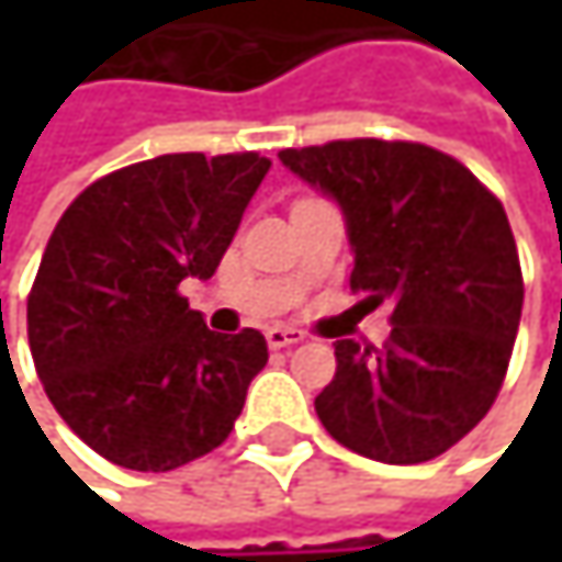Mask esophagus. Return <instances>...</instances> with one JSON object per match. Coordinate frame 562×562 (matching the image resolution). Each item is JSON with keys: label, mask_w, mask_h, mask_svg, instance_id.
<instances>
[{"label": "esophagus", "mask_w": 562, "mask_h": 562, "mask_svg": "<svg viewBox=\"0 0 562 562\" xmlns=\"http://www.w3.org/2000/svg\"><path fill=\"white\" fill-rule=\"evenodd\" d=\"M305 335L299 331V328H270L267 331V345L273 348V351H280V348H292V345H299Z\"/></svg>", "instance_id": "esophagus-1"}]
</instances>
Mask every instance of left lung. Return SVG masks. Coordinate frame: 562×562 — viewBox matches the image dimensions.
Wrapping results in <instances>:
<instances>
[{
    "label": "left lung",
    "instance_id": "left-lung-1",
    "mask_svg": "<svg viewBox=\"0 0 562 562\" xmlns=\"http://www.w3.org/2000/svg\"><path fill=\"white\" fill-rule=\"evenodd\" d=\"M280 162L341 207L355 308L393 305L384 348L335 345V378L315 396L322 426L387 465L442 456L492 409L520 325L524 280L502 201L419 143L338 139L282 149Z\"/></svg>",
    "mask_w": 562,
    "mask_h": 562
}]
</instances>
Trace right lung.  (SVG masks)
I'll return each instance as SVG.
<instances>
[{"label":"right lung","mask_w":562,"mask_h":562,"mask_svg":"<svg viewBox=\"0 0 562 562\" xmlns=\"http://www.w3.org/2000/svg\"><path fill=\"white\" fill-rule=\"evenodd\" d=\"M267 171L260 153H175L103 175L60 214L29 345L60 419L113 465L171 472L231 436L267 338L211 331L178 282L214 277Z\"/></svg>","instance_id":"1"}]
</instances>
